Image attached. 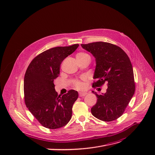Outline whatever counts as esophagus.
<instances>
[{"label":"esophagus","instance_id":"34e87169","mask_svg":"<svg viewBox=\"0 0 155 155\" xmlns=\"http://www.w3.org/2000/svg\"><path fill=\"white\" fill-rule=\"evenodd\" d=\"M87 94V93L85 92H79V96H80V97L85 96Z\"/></svg>","mask_w":155,"mask_h":155}]
</instances>
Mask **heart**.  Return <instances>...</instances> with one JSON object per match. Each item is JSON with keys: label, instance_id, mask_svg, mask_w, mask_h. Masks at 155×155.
<instances>
[{"label": "heart", "instance_id": "obj_1", "mask_svg": "<svg viewBox=\"0 0 155 155\" xmlns=\"http://www.w3.org/2000/svg\"><path fill=\"white\" fill-rule=\"evenodd\" d=\"M87 56H89V55L88 54L84 53V52H80L76 54V59H77V60H82L84 58H86V57H87ZM73 84H74L75 87L77 89L82 88L83 87V84L80 80H75Z\"/></svg>", "mask_w": 155, "mask_h": 155}]
</instances>
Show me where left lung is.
I'll use <instances>...</instances> for the list:
<instances>
[{"mask_svg": "<svg viewBox=\"0 0 155 155\" xmlns=\"http://www.w3.org/2000/svg\"><path fill=\"white\" fill-rule=\"evenodd\" d=\"M81 46L95 58L93 78L96 82L92 86L101 87L105 82L108 85L105 94L98 95L95 92L97 101L91 109L92 115L104 121L116 120L123 115L134 94L131 61L120 47L111 43L99 41Z\"/></svg>", "mask_w": 155, "mask_h": 155, "instance_id": "left-lung-1", "label": "left lung"}]
</instances>
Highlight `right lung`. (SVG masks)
I'll return each instance as SVG.
<instances>
[{
    "instance_id": "obj_1",
    "label": "right lung",
    "mask_w": 155,
    "mask_h": 155,
    "mask_svg": "<svg viewBox=\"0 0 155 155\" xmlns=\"http://www.w3.org/2000/svg\"><path fill=\"white\" fill-rule=\"evenodd\" d=\"M78 46L75 44L48 50L35 57L26 71L24 79L25 104L39 123L46 128L63 127L71 118L72 107L78 99V92L70 90L58 95L54 80L60 74L62 61Z\"/></svg>"
}]
</instances>
